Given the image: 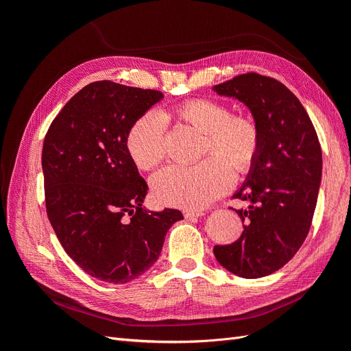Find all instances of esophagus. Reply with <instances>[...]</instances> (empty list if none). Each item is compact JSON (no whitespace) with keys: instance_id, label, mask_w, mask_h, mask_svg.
<instances>
[{"instance_id":"esophagus-1","label":"esophagus","mask_w":351,"mask_h":351,"mask_svg":"<svg viewBox=\"0 0 351 351\" xmlns=\"http://www.w3.org/2000/svg\"><path fill=\"white\" fill-rule=\"evenodd\" d=\"M204 215H205V212H202V210H184V218H199Z\"/></svg>"}]
</instances>
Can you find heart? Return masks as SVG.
<instances>
[{
	"label": "heart",
	"mask_w": 351,
	"mask_h": 351,
	"mask_svg": "<svg viewBox=\"0 0 351 351\" xmlns=\"http://www.w3.org/2000/svg\"><path fill=\"white\" fill-rule=\"evenodd\" d=\"M171 117L204 133L202 156L192 167L171 165L152 178L156 202L167 206L200 209L231 187L232 175L243 176L256 162L262 134L249 114H231L228 105L193 98L177 104ZM127 152L141 169H152L165 156V123L155 111L137 119L127 133Z\"/></svg>",
	"instance_id": "heart-1"
}]
</instances>
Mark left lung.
I'll return each instance as SVG.
<instances>
[{"label": "left lung", "mask_w": 351, "mask_h": 351, "mask_svg": "<svg viewBox=\"0 0 351 351\" xmlns=\"http://www.w3.org/2000/svg\"><path fill=\"white\" fill-rule=\"evenodd\" d=\"M212 89L246 105L262 134L256 162L234 193L249 202L236 210L244 230L214 254L237 277H267L294 256L309 232L322 177L321 145L303 105L281 82L246 73Z\"/></svg>", "instance_id": "1"}]
</instances>
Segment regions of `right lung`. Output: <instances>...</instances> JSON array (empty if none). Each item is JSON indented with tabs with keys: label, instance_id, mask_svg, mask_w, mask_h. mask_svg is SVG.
Masks as SVG:
<instances>
[{
	"label": "right lung",
	"instance_id": "add662e5",
	"mask_svg": "<svg viewBox=\"0 0 351 351\" xmlns=\"http://www.w3.org/2000/svg\"><path fill=\"white\" fill-rule=\"evenodd\" d=\"M164 95L110 80L89 83L51 123L42 147L47 214L69 256L110 284L156 262L177 209L142 206L147 184L127 152L133 123Z\"/></svg>",
	"mask_w": 351,
	"mask_h": 351
}]
</instances>
